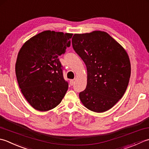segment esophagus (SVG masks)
I'll return each mask as SVG.
<instances>
[{
    "label": "esophagus",
    "mask_w": 149,
    "mask_h": 149,
    "mask_svg": "<svg viewBox=\"0 0 149 149\" xmlns=\"http://www.w3.org/2000/svg\"><path fill=\"white\" fill-rule=\"evenodd\" d=\"M69 82H70L71 86H72V85H74V80H70V81H69Z\"/></svg>",
    "instance_id": "obj_1"
}]
</instances>
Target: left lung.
Returning a JSON list of instances; mask_svg holds the SVG:
<instances>
[{"label": "left lung", "instance_id": "left-lung-1", "mask_svg": "<svg viewBox=\"0 0 149 149\" xmlns=\"http://www.w3.org/2000/svg\"><path fill=\"white\" fill-rule=\"evenodd\" d=\"M72 44L87 67L86 89L79 94L81 102L95 113L109 110L128 86L131 69L127 51L102 31L74 34Z\"/></svg>", "mask_w": 149, "mask_h": 149}]
</instances>
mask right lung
<instances>
[{"mask_svg":"<svg viewBox=\"0 0 149 149\" xmlns=\"http://www.w3.org/2000/svg\"><path fill=\"white\" fill-rule=\"evenodd\" d=\"M72 33L42 31L23 44L18 53L15 72L22 95L35 109L56 107L68 89L58 56L71 45Z\"/></svg>","mask_w":149,"mask_h":149,"instance_id":"add662e5","label":"right lung"}]
</instances>
